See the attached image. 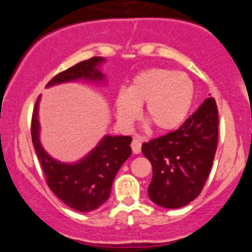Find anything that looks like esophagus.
<instances>
[{
    "label": "esophagus",
    "instance_id": "34e87169",
    "mask_svg": "<svg viewBox=\"0 0 252 252\" xmlns=\"http://www.w3.org/2000/svg\"><path fill=\"white\" fill-rule=\"evenodd\" d=\"M131 149L134 154H140L141 153V141L137 138H134L131 142Z\"/></svg>",
    "mask_w": 252,
    "mask_h": 252
}]
</instances>
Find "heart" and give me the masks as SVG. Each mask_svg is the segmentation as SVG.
<instances>
[{"label":"heart","mask_w":252,"mask_h":252,"mask_svg":"<svg viewBox=\"0 0 252 252\" xmlns=\"http://www.w3.org/2000/svg\"><path fill=\"white\" fill-rule=\"evenodd\" d=\"M193 99L194 86L187 74L153 67L136 74L126 91L118 92L114 108L118 120L130 124L144 105V121L155 131L167 134L186 121Z\"/></svg>","instance_id":"b5f03b06"}]
</instances>
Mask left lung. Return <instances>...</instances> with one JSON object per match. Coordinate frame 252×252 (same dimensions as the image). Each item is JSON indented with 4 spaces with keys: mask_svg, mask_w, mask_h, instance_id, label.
<instances>
[{
    "mask_svg": "<svg viewBox=\"0 0 252 252\" xmlns=\"http://www.w3.org/2000/svg\"><path fill=\"white\" fill-rule=\"evenodd\" d=\"M218 144V109L209 97L175 131L142 144L153 166L150 200L164 209H180L200 194Z\"/></svg>",
    "mask_w": 252,
    "mask_h": 252,
    "instance_id": "1",
    "label": "left lung"
}]
</instances>
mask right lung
Instances as JSON below:
<instances>
[{"label": "right lung", "instance_id": "1", "mask_svg": "<svg viewBox=\"0 0 252 252\" xmlns=\"http://www.w3.org/2000/svg\"><path fill=\"white\" fill-rule=\"evenodd\" d=\"M104 62L103 57H94L78 63L52 78L46 88L80 79L92 83L103 82L105 74L99 67ZM39 102L40 97L32 117V141L48 187L71 209L79 212H91L98 209L109 199L115 176L131 155L130 143L132 138L130 136L105 135L82 160L73 163L60 162L52 158L40 142Z\"/></svg>", "mask_w": 252, "mask_h": 252}]
</instances>
